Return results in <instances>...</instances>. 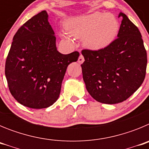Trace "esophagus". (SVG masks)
<instances>
[{"label": "esophagus", "mask_w": 149, "mask_h": 149, "mask_svg": "<svg viewBox=\"0 0 149 149\" xmlns=\"http://www.w3.org/2000/svg\"><path fill=\"white\" fill-rule=\"evenodd\" d=\"M84 61V56H83L82 54L80 55V56L78 57V60H77V62H78L79 63H83Z\"/></svg>", "instance_id": "obj_1"}]
</instances>
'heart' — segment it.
<instances>
[{
    "mask_svg": "<svg viewBox=\"0 0 149 149\" xmlns=\"http://www.w3.org/2000/svg\"><path fill=\"white\" fill-rule=\"evenodd\" d=\"M65 28L73 37L83 38V43L86 47L99 50L108 46L115 39L119 24L112 14L96 12L68 19L65 23ZM60 36L66 42H72L65 33H60Z\"/></svg>",
    "mask_w": 149,
    "mask_h": 149,
    "instance_id": "heart-1",
    "label": "heart"
}]
</instances>
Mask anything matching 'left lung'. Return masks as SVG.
<instances>
[{"label": "left lung", "mask_w": 149, "mask_h": 149, "mask_svg": "<svg viewBox=\"0 0 149 149\" xmlns=\"http://www.w3.org/2000/svg\"><path fill=\"white\" fill-rule=\"evenodd\" d=\"M118 38L101 49H84L83 78L90 95L98 102L113 104L125 101L144 81L147 53L139 29L125 13Z\"/></svg>", "instance_id": "1"}]
</instances>
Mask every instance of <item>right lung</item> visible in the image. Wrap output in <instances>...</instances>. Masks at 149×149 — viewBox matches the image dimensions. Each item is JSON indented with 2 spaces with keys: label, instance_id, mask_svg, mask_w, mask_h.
I'll return each instance as SVG.
<instances>
[{
  "label": "right lung",
  "instance_id": "obj_1",
  "mask_svg": "<svg viewBox=\"0 0 149 149\" xmlns=\"http://www.w3.org/2000/svg\"><path fill=\"white\" fill-rule=\"evenodd\" d=\"M46 11L24 24L13 37L5 64L10 93L24 106L46 108L58 99L66 68L80 55L60 54Z\"/></svg>",
  "mask_w": 149,
  "mask_h": 149
}]
</instances>
